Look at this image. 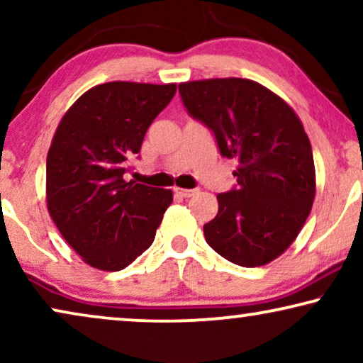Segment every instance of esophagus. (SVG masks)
<instances>
[{
	"label": "esophagus",
	"instance_id": "esophagus-1",
	"mask_svg": "<svg viewBox=\"0 0 363 363\" xmlns=\"http://www.w3.org/2000/svg\"><path fill=\"white\" fill-rule=\"evenodd\" d=\"M173 191H175V195L180 198H190L196 193V190H190V188H180V186L173 188Z\"/></svg>",
	"mask_w": 363,
	"mask_h": 363
}]
</instances>
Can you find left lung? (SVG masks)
Returning <instances> with one entry per match:
<instances>
[{
  "label": "left lung",
  "instance_id": "obj_1",
  "mask_svg": "<svg viewBox=\"0 0 363 363\" xmlns=\"http://www.w3.org/2000/svg\"><path fill=\"white\" fill-rule=\"evenodd\" d=\"M193 118L215 133L223 157L236 158L238 186L218 195L206 242L242 267L264 266L292 245L315 196L309 137L286 101L259 82L226 77L182 82Z\"/></svg>",
  "mask_w": 363,
  "mask_h": 363
}]
</instances>
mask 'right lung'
I'll list each match as a JSON object with an SVG mask.
<instances>
[{
	"label": "right lung",
	"mask_w": 363,
	"mask_h": 363,
	"mask_svg": "<svg viewBox=\"0 0 363 363\" xmlns=\"http://www.w3.org/2000/svg\"><path fill=\"white\" fill-rule=\"evenodd\" d=\"M177 84L106 82L59 122L46 162L49 216L84 262L121 271L152 246L172 190L123 180L127 160L168 106Z\"/></svg>",
	"instance_id": "add662e5"
}]
</instances>
